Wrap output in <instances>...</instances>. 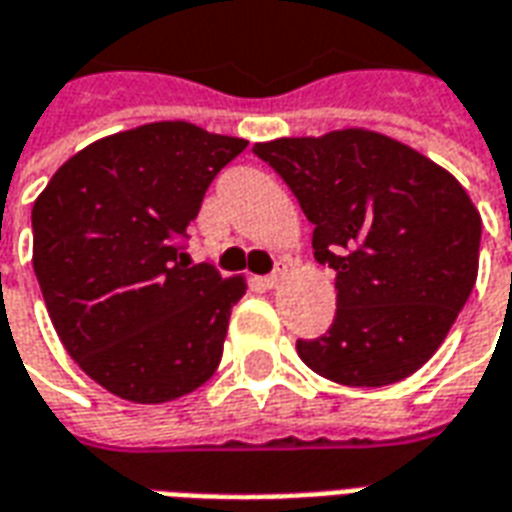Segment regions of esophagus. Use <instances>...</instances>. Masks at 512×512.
<instances>
[{
	"label": "esophagus",
	"mask_w": 512,
	"mask_h": 512,
	"mask_svg": "<svg viewBox=\"0 0 512 512\" xmlns=\"http://www.w3.org/2000/svg\"><path fill=\"white\" fill-rule=\"evenodd\" d=\"M285 274H288V263H282V260H279L277 263V268H274V274H268L266 279H263V282H266V288H279V282H282V279H285Z\"/></svg>",
	"instance_id": "esophagus-1"
}]
</instances>
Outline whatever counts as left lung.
<instances>
[{"instance_id":"1","label":"left lung","mask_w":512,"mask_h":512,"mask_svg":"<svg viewBox=\"0 0 512 512\" xmlns=\"http://www.w3.org/2000/svg\"><path fill=\"white\" fill-rule=\"evenodd\" d=\"M334 268L329 332L301 362L343 386L403 381L439 351L477 282L483 219L452 172L370 128L255 142Z\"/></svg>"}]
</instances>
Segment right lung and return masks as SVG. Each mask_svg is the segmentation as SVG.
<instances>
[{
  "label": "right lung",
  "mask_w": 512,
  "mask_h": 512,
  "mask_svg": "<svg viewBox=\"0 0 512 512\" xmlns=\"http://www.w3.org/2000/svg\"><path fill=\"white\" fill-rule=\"evenodd\" d=\"M246 139L161 120L104 136L32 205V268L65 351L131 403H167L216 373L244 277L191 266L186 235Z\"/></svg>",
  "instance_id": "obj_1"
}]
</instances>
